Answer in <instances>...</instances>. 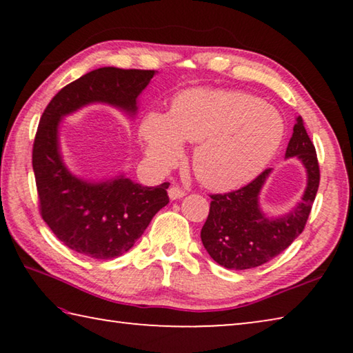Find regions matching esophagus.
Returning a JSON list of instances; mask_svg holds the SVG:
<instances>
[{
	"mask_svg": "<svg viewBox=\"0 0 353 353\" xmlns=\"http://www.w3.org/2000/svg\"><path fill=\"white\" fill-rule=\"evenodd\" d=\"M168 196H170L171 201H177V199L183 198L185 193H183V191H182L181 188H179V187H171V188L168 190Z\"/></svg>",
	"mask_w": 353,
	"mask_h": 353,
	"instance_id": "1",
	"label": "esophagus"
}]
</instances>
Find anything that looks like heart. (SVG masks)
<instances>
[{
    "mask_svg": "<svg viewBox=\"0 0 353 353\" xmlns=\"http://www.w3.org/2000/svg\"><path fill=\"white\" fill-rule=\"evenodd\" d=\"M140 135L159 168L181 157L182 141L196 143L193 170L201 183L227 191L265 170L282 145L285 123L272 105L252 94L193 88L179 94L170 115L149 112Z\"/></svg>",
    "mask_w": 353,
    "mask_h": 353,
    "instance_id": "b5f03b06",
    "label": "heart"
}]
</instances>
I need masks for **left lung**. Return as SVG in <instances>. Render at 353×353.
Segmentation results:
<instances>
[{"label":"left lung","instance_id":"8db88e82","mask_svg":"<svg viewBox=\"0 0 353 353\" xmlns=\"http://www.w3.org/2000/svg\"><path fill=\"white\" fill-rule=\"evenodd\" d=\"M286 159L296 157L307 172V187L301 201L282 216H270L260 205V194L271 168L265 170L236 191L210 196V213L201 230L208 255L227 270H250L265 265L302 234L319 187L316 149L297 117Z\"/></svg>","mask_w":353,"mask_h":353}]
</instances>
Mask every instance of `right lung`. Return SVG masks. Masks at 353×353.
<instances>
[{
  "mask_svg": "<svg viewBox=\"0 0 353 353\" xmlns=\"http://www.w3.org/2000/svg\"><path fill=\"white\" fill-rule=\"evenodd\" d=\"M157 74L154 70L104 67L63 87L40 118L32 170L40 212L65 246L92 259L110 260L134 246L154 214L168 204V182L143 187L124 174L101 181L77 177L65 163L59 128L82 107L107 104L134 118L139 97Z\"/></svg>",
  "mask_w": 353,
  "mask_h": 353,
  "instance_id": "obj_1",
  "label": "right lung"
}]
</instances>
